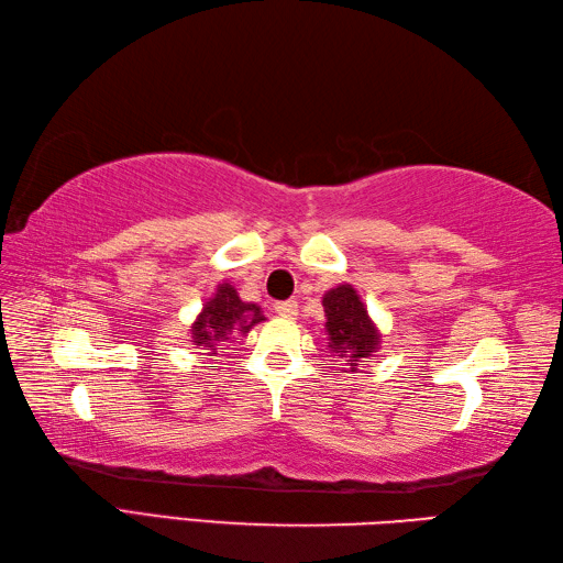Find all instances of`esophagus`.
<instances>
[{
	"mask_svg": "<svg viewBox=\"0 0 563 563\" xmlns=\"http://www.w3.org/2000/svg\"><path fill=\"white\" fill-rule=\"evenodd\" d=\"M275 314H280V317H285V319H295V317H297V302H295V300L275 302Z\"/></svg>",
	"mask_w": 563,
	"mask_h": 563,
	"instance_id": "esophagus-1",
	"label": "esophagus"
}]
</instances>
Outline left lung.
I'll return each instance as SVG.
<instances>
[{
  "label": "left lung",
  "instance_id": "8db88e82",
  "mask_svg": "<svg viewBox=\"0 0 563 563\" xmlns=\"http://www.w3.org/2000/svg\"><path fill=\"white\" fill-rule=\"evenodd\" d=\"M321 305H324L327 314L329 349L345 357V363L351 365V373H355L357 363L365 361V357H373V353L379 349L382 336L375 321L369 319L361 295L349 283L331 288Z\"/></svg>",
  "mask_w": 563,
  "mask_h": 563
}]
</instances>
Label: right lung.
<instances>
[{
	"label": "right lung",
	"mask_w": 563,
	"mask_h": 563,
	"mask_svg": "<svg viewBox=\"0 0 563 563\" xmlns=\"http://www.w3.org/2000/svg\"><path fill=\"white\" fill-rule=\"evenodd\" d=\"M258 321H266V317L261 314V307L239 300L230 283H220L214 295L202 305V312L190 327V336H194V345L218 351V345L230 341L232 333H249Z\"/></svg>",
	"instance_id": "obj_1"
}]
</instances>
